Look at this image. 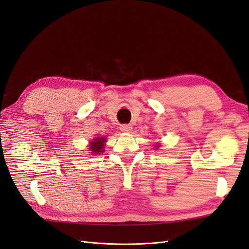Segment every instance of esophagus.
Masks as SVG:
<instances>
[{"label":"esophagus","instance_id":"1","mask_svg":"<svg viewBox=\"0 0 249 249\" xmlns=\"http://www.w3.org/2000/svg\"><path fill=\"white\" fill-rule=\"evenodd\" d=\"M120 130H122L123 132L129 133L132 131V125L131 124H123V125H120Z\"/></svg>","mask_w":249,"mask_h":249}]
</instances>
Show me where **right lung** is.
<instances>
[{"mask_svg": "<svg viewBox=\"0 0 249 249\" xmlns=\"http://www.w3.org/2000/svg\"><path fill=\"white\" fill-rule=\"evenodd\" d=\"M106 142V138L101 137V138H95L93 139V141L90 142V150L93 154H101L102 152H104V143Z\"/></svg>", "mask_w": 249, "mask_h": 249, "instance_id": "right-lung-1", "label": "right lung"}]
</instances>
